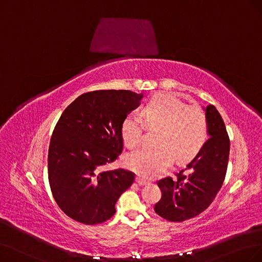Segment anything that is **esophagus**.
Instances as JSON below:
<instances>
[{"mask_svg":"<svg viewBox=\"0 0 262 262\" xmlns=\"http://www.w3.org/2000/svg\"><path fill=\"white\" fill-rule=\"evenodd\" d=\"M136 182L138 183L139 186H146L147 183H148L146 180H143V179L140 178V177H137V178H136Z\"/></svg>","mask_w":262,"mask_h":262,"instance_id":"obj_1","label":"esophagus"}]
</instances>
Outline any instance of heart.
<instances>
[{
  "label": "heart",
  "instance_id": "heart-1",
  "mask_svg": "<svg viewBox=\"0 0 262 262\" xmlns=\"http://www.w3.org/2000/svg\"><path fill=\"white\" fill-rule=\"evenodd\" d=\"M149 128H160L156 139L158 148H141L125 158L129 169L143 178L158 177L173 161L186 163L194 158L207 140V119L198 106H189L171 94L153 96L142 110ZM143 121L138 113L125 116L121 136L126 147H137L141 141Z\"/></svg>",
  "mask_w": 262,
  "mask_h": 262
}]
</instances>
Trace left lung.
I'll return each mask as SVG.
<instances>
[{
  "mask_svg": "<svg viewBox=\"0 0 262 262\" xmlns=\"http://www.w3.org/2000/svg\"><path fill=\"white\" fill-rule=\"evenodd\" d=\"M207 119L208 137L201 151L177 179L164 178L158 182L162 198L154 206L158 215L169 221H185L200 215L214 201L224 183L230 140L220 113L215 105L203 108ZM187 171V176L182 172Z\"/></svg>",
  "mask_w": 262,
  "mask_h": 262,
  "instance_id": "8db88e82",
  "label": "left lung"
}]
</instances>
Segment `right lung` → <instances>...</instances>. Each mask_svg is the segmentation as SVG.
<instances>
[{"instance_id": "add662e5", "label": "right lung", "mask_w": 262, "mask_h": 262, "mask_svg": "<svg viewBox=\"0 0 262 262\" xmlns=\"http://www.w3.org/2000/svg\"><path fill=\"white\" fill-rule=\"evenodd\" d=\"M143 94L130 91L86 93L67 106L48 150V180L58 206L75 221L97 225L115 214V204L134 173L105 170L123 150L121 125Z\"/></svg>"}]
</instances>
